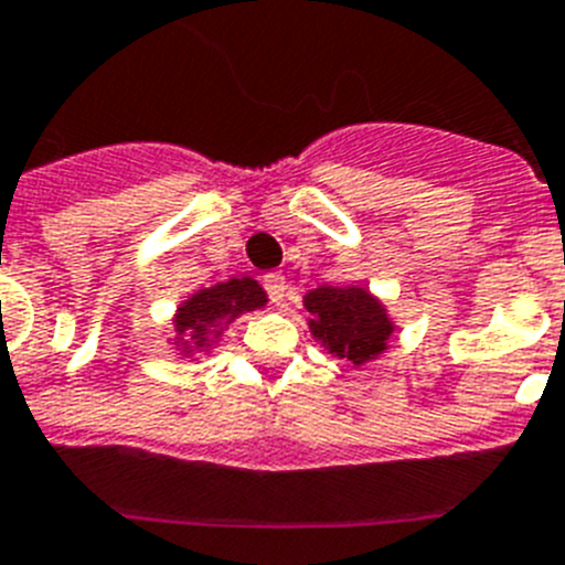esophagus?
I'll return each mask as SVG.
<instances>
[{
	"label": "esophagus",
	"instance_id": "34e87169",
	"mask_svg": "<svg viewBox=\"0 0 565 565\" xmlns=\"http://www.w3.org/2000/svg\"><path fill=\"white\" fill-rule=\"evenodd\" d=\"M264 289H267V295H270L273 303H281L284 301V292H287V281H284L281 273H267V276L262 278Z\"/></svg>",
	"mask_w": 565,
	"mask_h": 565
}]
</instances>
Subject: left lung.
<instances>
[{
    "label": "left lung",
    "mask_w": 565,
    "mask_h": 565,
    "mask_svg": "<svg viewBox=\"0 0 565 565\" xmlns=\"http://www.w3.org/2000/svg\"><path fill=\"white\" fill-rule=\"evenodd\" d=\"M303 307L312 315L309 329L329 354L363 365L385 352L394 323L383 303L360 287H320L307 292Z\"/></svg>",
    "instance_id": "left-lung-1"
}]
</instances>
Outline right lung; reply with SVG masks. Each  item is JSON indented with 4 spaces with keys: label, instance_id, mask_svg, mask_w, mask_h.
I'll return each instance as SVG.
<instances>
[{
    "label": "right lung",
    "instance_id": "obj_1",
    "mask_svg": "<svg viewBox=\"0 0 565 565\" xmlns=\"http://www.w3.org/2000/svg\"><path fill=\"white\" fill-rule=\"evenodd\" d=\"M264 303H267V292L247 276L231 278L211 289H200L177 309L174 327L180 334L177 345L182 349V354L205 352L213 343L211 338H216L225 323H231L242 312L262 309Z\"/></svg>",
    "mask_w": 565,
    "mask_h": 565
}]
</instances>
